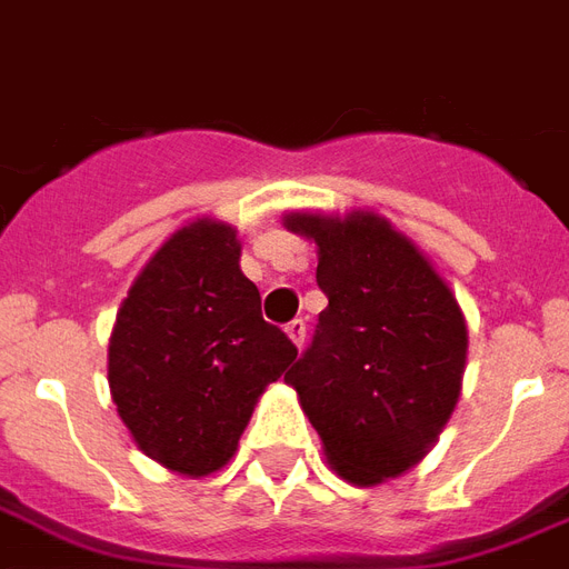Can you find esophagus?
Here are the masks:
<instances>
[{
	"label": "esophagus",
	"mask_w": 569,
	"mask_h": 569,
	"mask_svg": "<svg viewBox=\"0 0 569 569\" xmlns=\"http://www.w3.org/2000/svg\"><path fill=\"white\" fill-rule=\"evenodd\" d=\"M288 336H290V341L297 345V348H302V345H306V320H302V318L290 320Z\"/></svg>",
	"instance_id": "obj_1"
}]
</instances>
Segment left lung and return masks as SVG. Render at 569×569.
<instances>
[{
	"instance_id": "8db88e82",
	"label": "left lung",
	"mask_w": 569,
	"mask_h": 569,
	"mask_svg": "<svg viewBox=\"0 0 569 569\" xmlns=\"http://www.w3.org/2000/svg\"><path fill=\"white\" fill-rule=\"evenodd\" d=\"M284 228L318 246L330 300L284 381L341 480L401 477L438 443L462 392L468 323L456 293L378 212H288Z\"/></svg>"
}]
</instances>
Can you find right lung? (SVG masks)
<instances>
[{
    "label": "right lung",
    "mask_w": 569,
    "mask_h": 569,
    "mask_svg": "<svg viewBox=\"0 0 569 569\" xmlns=\"http://www.w3.org/2000/svg\"><path fill=\"white\" fill-rule=\"evenodd\" d=\"M237 228L194 219L170 233L119 306L107 348L117 413L149 459L209 477L233 459L269 383L297 360L239 269Z\"/></svg>",
    "instance_id": "obj_1"
}]
</instances>
